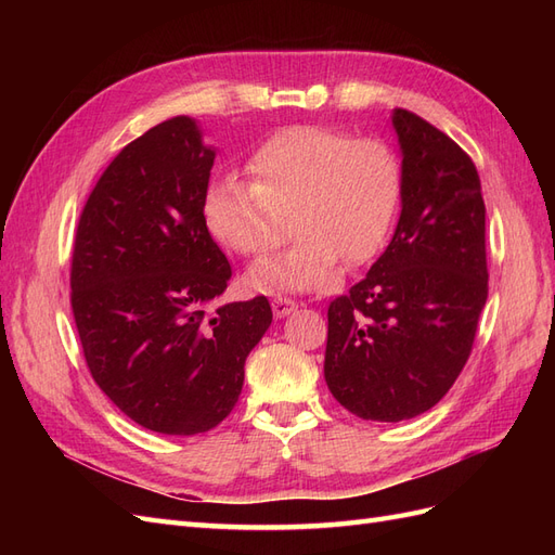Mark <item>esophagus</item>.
I'll return each instance as SVG.
<instances>
[{
  "label": "esophagus",
  "mask_w": 555,
  "mask_h": 555,
  "mask_svg": "<svg viewBox=\"0 0 555 555\" xmlns=\"http://www.w3.org/2000/svg\"><path fill=\"white\" fill-rule=\"evenodd\" d=\"M271 306H273V314L275 317H287V314H292L298 306L294 304L292 298H287V296H275L273 300H271Z\"/></svg>",
  "instance_id": "obj_1"
}]
</instances>
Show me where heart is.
I'll list each match as a JSON object with an SVG mask.
<instances>
[{
  "mask_svg": "<svg viewBox=\"0 0 555 555\" xmlns=\"http://www.w3.org/2000/svg\"><path fill=\"white\" fill-rule=\"evenodd\" d=\"M247 173L210 182L204 220L212 236L238 255L263 257L294 224L304 231L284 255L255 266L251 282L261 289L326 287L343 257L363 263L377 255L400 206L402 171L391 145L333 127L273 133L247 159Z\"/></svg>",
  "mask_w": 555,
  "mask_h": 555,
  "instance_id": "1",
  "label": "heart"
}]
</instances>
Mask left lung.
<instances>
[{"instance_id": "8db88e82", "label": "left lung", "mask_w": 555, "mask_h": 555, "mask_svg": "<svg viewBox=\"0 0 555 555\" xmlns=\"http://www.w3.org/2000/svg\"><path fill=\"white\" fill-rule=\"evenodd\" d=\"M402 210L393 238L331 300L324 377L365 422H405L444 398L489 298L486 206L475 162L444 131L393 111Z\"/></svg>"}]
</instances>
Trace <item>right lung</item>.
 Returning <instances> with one entry per match:
<instances>
[{
	"label": "right lung",
	"instance_id": "add662e5",
	"mask_svg": "<svg viewBox=\"0 0 555 555\" xmlns=\"http://www.w3.org/2000/svg\"><path fill=\"white\" fill-rule=\"evenodd\" d=\"M212 162L192 117L147 129L96 180L74 238L72 310L90 375L164 435L224 422L273 322L266 296L212 310L231 278L204 220Z\"/></svg>",
	"mask_w": 555,
	"mask_h": 555
}]
</instances>
